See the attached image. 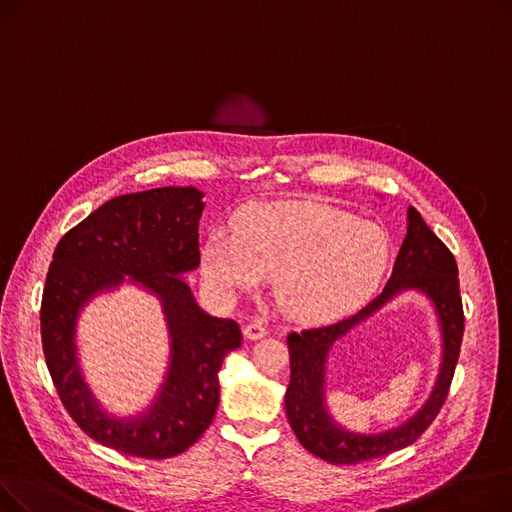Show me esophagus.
<instances>
[{
	"instance_id": "34e87169",
	"label": "esophagus",
	"mask_w": 512,
	"mask_h": 512,
	"mask_svg": "<svg viewBox=\"0 0 512 512\" xmlns=\"http://www.w3.org/2000/svg\"><path fill=\"white\" fill-rule=\"evenodd\" d=\"M242 334H245V338H249V340H259L267 334V330L261 321H251V324H247L245 330H242Z\"/></svg>"
}]
</instances>
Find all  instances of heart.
Returning <instances> with one entry per match:
<instances>
[{
  "label": "heart",
  "instance_id": "b5f03b06",
  "mask_svg": "<svg viewBox=\"0 0 512 512\" xmlns=\"http://www.w3.org/2000/svg\"><path fill=\"white\" fill-rule=\"evenodd\" d=\"M390 257V238L375 222L317 203H259L238 215L234 234H207L201 272L222 297L276 276L286 311L330 319L378 290Z\"/></svg>",
  "mask_w": 512,
  "mask_h": 512
}]
</instances>
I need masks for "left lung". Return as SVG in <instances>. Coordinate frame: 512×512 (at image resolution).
<instances>
[{
	"instance_id": "left-lung-1",
	"label": "left lung",
	"mask_w": 512,
	"mask_h": 512,
	"mask_svg": "<svg viewBox=\"0 0 512 512\" xmlns=\"http://www.w3.org/2000/svg\"><path fill=\"white\" fill-rule=\"evenodd\" d=\"M415 289L433 303L441 335L443 363L437 386L424 407L405 424L378 435H359L342 428L327 411L325 363L331 346L400 291ZM465 330L459 270L454 255L429 230L415 207L407 209V236L394 261L392 276L371 303L330 326L288 334L290 384L284 396L286 417L299 442L319 459L334 465H357L413 444L440 413L459 361Z\"/></svg>"
}]
</instances>
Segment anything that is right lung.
<instances>
[{"label": "right lung", "instance_id": "obj_1", "mask_svg": "<svg viewBox=\"0 0 512 512\" xmlns=\"http://www.w3.org/2000/svg\"><path fill=\"white\" fill-rule=\"evenodd\" d=\"M203 197L195 186H161L103 203L62 236L45 278L41 340L53 386L87 436L128 456L170 459L193 446L218 411L222 361L242 344L236 321L205 313L182 278L201 261ZM122 283L155 293L171 332L167 378L128 418L98 405L75 355L79 311Z\"/></svg>", "mask_w": 512, "mask_h": 512}]
</instances>
